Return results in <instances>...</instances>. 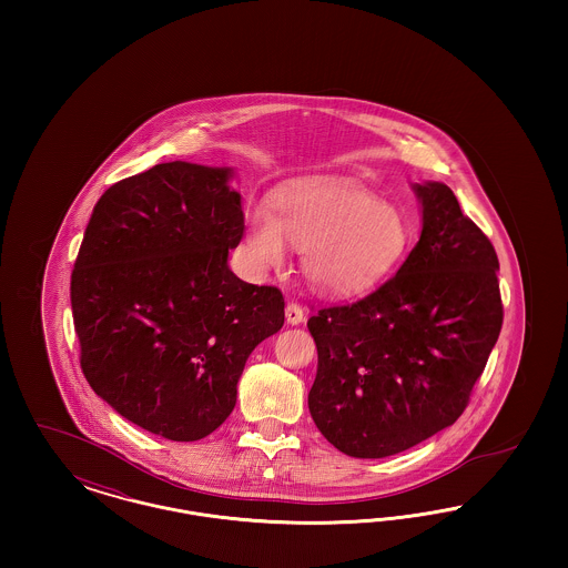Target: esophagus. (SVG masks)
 Segmentation results:
<instances>
[{
  "label": "esophagus",
  "instance_id": "34e87169",
  "mask_svg": "<svg viewBox=\"0 0 568 568\" xmlns=\"http://www.w3.org/2000/svg\"><path fill=\"white\" fill-rule=\"evenodd\" d=\"M285 317H287V324L297 325L304 322L306 313H304V308L297 302H290L287 308H285Z\"/></svg>",
  "mask_w": 568,
  "mask_h": 568
}]
</instances>
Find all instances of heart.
<instances>
[{
    "mask_svg": "<svg viewBox=\"0 0 568 568\" xmlns=\"http://www.w3.org/2000/svg\"><path fill=\"white\" fill-rule=\"evenodd\" d=\"M287 243L304 251V272L325 294H355L381 281L405 255V216L353 183H304L281 191L274 211L248 215L246 244L262 266H281Z\"/></svg>",
    "mask_w": 568,
    "mask_h": 568,
    "instance_id": "obj_1",
    "label": "heart"
}]
</instances>
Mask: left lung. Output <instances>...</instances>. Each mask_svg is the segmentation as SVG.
<instances>
[{"label":"left lung","mask_w":568,"mask_h":568,"mask_svg":"<svg viewBox=\"0 0 568 568\" xmlns=\"http://www.w3.org/2000/svg\"><path fill=\"white\" fill-rule=\"evenodd\" d=\"M424 227L375 292L313 308L308 410L353 458H385L452 426L503 327L498 255L443 183L415 185Z\"/></svg>","instance_id":"left-lung-1"}]
</instances>
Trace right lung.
I'll return each mask as SVG.
<instances>
[{
	"label": "right lung",
	"mask_w": 568,
	"mask_h": 568,
	"mask_svg": "<svg viewBox=\"0 0 568 568\" xmlns=\"http://www.w3.org/2000/svg\"><path fill=\"white\" fill-rule=\"evenodd\" d=\"M227 168L158 163L98 200L70 297L91 389L135 426L200 440L234 410L251 352L278 332V287L227 268L243 241Z\"/></svg>",
	"instance_id": "obj_1"
}]
</instances>
